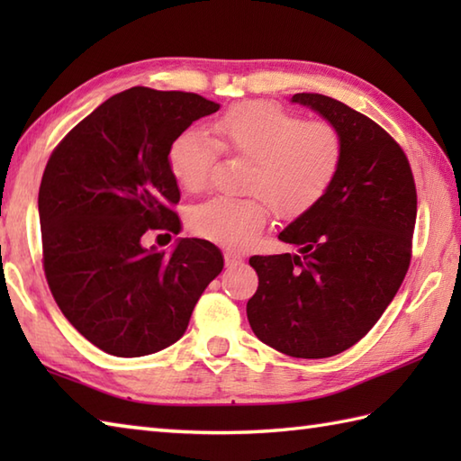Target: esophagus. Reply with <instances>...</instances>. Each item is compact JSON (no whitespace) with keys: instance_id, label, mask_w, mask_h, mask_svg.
Instances as JSON below:
<instances>
[{"instance_id":"obj_1","label":"esophagus","mask_w":461,"mask_h":461,"mask_svg":"<svg viewBox=\"0 0 461 461\" xmlns=\"http://www.w3.org/2000/svg\"><path fill=\"white\" fill-rule=\"evenodd\" d=\"M241 256L236 251H225V267H238L241 266Z\"/></svg>"}]
</instances>
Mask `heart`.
<instances>
[{
  "label": "heart",
  "mask_w": 461,
  "mask_h": 461,
  "mask_svg": "<svg viewBox=\"0 0 461 461\" xmlns=\"http://www.w3.org/2000/svg\"><path fill=\"white\" fill-rule=\"evenodd\" d=\"M212 131L221 150L249 162L243 192L256 195L195 205L190 225L198 236L231 248L249 246L259 236L269 220V203L281 218L311 210L335 182L345 154L335 124L303 121L267 101L231 106L213 121ZM215 154L218 146L200 129L176 136L168 160L182 188H203Z\"/></svg>",
  "instance_id": "heart-1"
}]
</instances>
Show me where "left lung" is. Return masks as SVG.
Here are the masks:
<instances>
[{
    "mask_svg": "<svg viewBox=\"0 0 461 461\" xmlns=\"http://www.w3.org/2000/svg\"><path fill=\"white\" fill-rule=\"evenodd\" d=\"M345 144L335 182L279 240L299 253L253 256L259 285L248 301L256 337L283 355L327 358L376 325L404 281L416 223V185L402 149L345 103L297 93Z\"/></svg>",
    "mask_w": 461,
    "mask_h": 461,
    "instance_id": "8db88e82",
    "label": "left lung"
}]
</instances>
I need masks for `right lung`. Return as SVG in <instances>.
<instances>
[{
	"instance_id": "obj_1",
	"label": "right lung",
	"mask_w": 461,
	"mask_h": 461,
	"mask_svg": "<svg viewBox=\"0 0 461 461\" xmlns=\"http://www.w3.org/2000/svg\"><path fill=\"white\" fill-rule=\"evenodd\" d=\"M215 111L200 95L132 86L96 106L45 166L39 221L49 289L67 321L109 355L174 345L223 269L205 240L180 238L172 251L142 243L152 230L180 231L170 146Z\"/></svg>"
}]
</instances>
